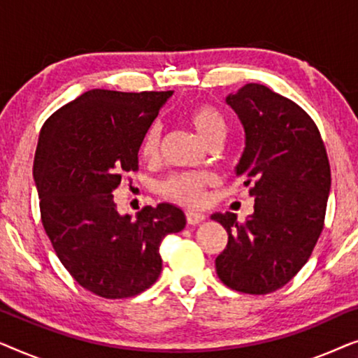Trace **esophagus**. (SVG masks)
<instances>
[{"instance_id":"esophagus-1","label":"esophagus","mask_w":358,"mask_h":358,"mask_svg":"<svg viewBox=\"0 0 358 358\" xmlns=\"http://www.w3.org/2000/svg\"><path fill=\"white\" fill-rule=\"evenodd\" d=\"M185 218H187V223L192 224V227H195V224H200L205 220V215L203 213H197V212H187L185 213Z\"/></svg>"}]
</instances>
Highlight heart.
<instances>
[{
    "instance_id": "b5f03b06",
    "label": "heart",
    "mask_w": 358,
    "mask_h": 358,
    "mask_svg": "<svg viewBox=\"0 0 358 358\" xmlns=\"http://www.w3.org/2000/svg\"><path fill=\"white\" fill-rule=\"evenodd\" d=\"M187 119L192 129L205 143H210L217 136H224L227 122L218 109L208 104H199L189 110ZM161 148V127L153 124L146 130L141 141V156L148 161H155L159 156ZM217 184V176L213 173H178L169 176L161 184V192L185 207H199L205 202L207 187Z\"/></svg>"
}]
</instances>
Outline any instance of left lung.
<instances>
[{
  "mask_svg": "<svg viewBox=\"0 0 358 358\" xmlns=\"http://www.w3.org/2000/svg\"><path fill=\"white\" fill-rule=\"evenodd\" d=\"M227 104L241 120L246 146L236 166L254 213H215L228 244L215 259L224 285L251 295L275 292L296 275L324 228L331 168L321 134L295 102L249 83Z\"/></svg>",
  "mask_w": 358,
  "mask_h": 358,
  "instance_id": "left-lung-1",
  "label": "left lung"
}]
</instances>
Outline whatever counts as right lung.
Instances as JSON below:
<instances>
[{"instance_id":"right-lung-1","label":"right lung","mask_w":358,"mask_h":358,"mask_svg":"<svg viewBox=\"0 0 358 358\" xmlns=\"http://www.w3.org/2000/svg\"><path fill=\"white\" fill-rule=\"evenodd\" d=\"M173 91L91 90L43 124L34 158L41 217L63 267L83 288L117 300L158 280L161 241L185 227L171 203L131 220L117 212L112 190L138 169L146 130Z\"/></svg>"}]
</instances>
